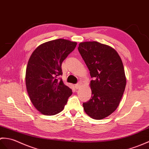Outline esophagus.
I'll list each match as a JSON object with an SVG mask.
<instances>
[{
	"label": "esophagus",
	"mask_w": 149,
	"mask_h": 149,
	"mask_svg": "<svg viewBox=\"0 0 149 149\" xmlns=\"http://www.w3.org/2000/svg\"><path fill=\"white\" fill-rule=\"evenodd\" d=\"M81 85H82V83H81V82H79L78 84H76V85H74V87H75V88H77V89H78V88H80L81 87Z\"/></svg>",
	"instance_id": "34e87169"
}]
</instances>
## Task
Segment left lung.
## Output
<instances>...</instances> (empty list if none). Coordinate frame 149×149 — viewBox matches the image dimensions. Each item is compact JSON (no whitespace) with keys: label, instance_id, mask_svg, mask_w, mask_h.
Segmentation results:
<instances>
[{"label":"left lung","instance_id":"8db88e82","mask_svg":"<svg viewBox=\"0 0 149 149\" xmlns=\"http://www.w3.org/2000/svg\"><path fill=\"white\" fill-rule=\"evenodd\" d=\"M78 51L93 80L91 99L84 102V109L94 119L111 115L119 105L126 85L122 61L115 49L97 41L80 42Z\"/></svg>","mask_w":149,"mask_h":149}]
</instances>
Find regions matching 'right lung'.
Wrapping results in <instances>:
<instances>
[{
  "label": "right lung",
  "instance_id": "add662e5",
  "mask_svg": "<svg viewBox=\"0 0 149 149\" xmlns=\"http://www.w3.org/2000/svg\"><path fill=\"white\" fill-rule=\"evenodd\" d=\"M77 43L58 39L42 43L33 52L25 74V84L32 103L42 114L54 115L63 110L72 90L58 77L62 63Z\"/></svg>",
  "mask_w": 149,
  "mask_h": 149
}]
</instances>
